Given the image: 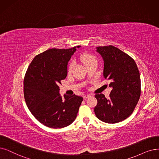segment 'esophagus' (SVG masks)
<instances>
[{
  "label": "esophagus",
  "instance_id": "34e87169",
  "mask_svg": "<svg viewBox=\"0 0 159 159\" xmlns=\"http://www.w3.org/2000/svg\"><path fill=\"white\" fill-rule=\"evenodd\" d=\"M91 96V95L90 94H86V95H84V99H86V98H87L88 97H89Z\"/></svg>",
  "mask_w": 159,
  "mask_h": 159
}]
</instances>
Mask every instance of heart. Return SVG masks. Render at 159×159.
Wrapping results in <instances>:
<instances>
[{"instance_id":"1","label":"heart","mask_w":159,"mask_h":159,"mask_svg":"<svg viewBox=\"0 0 159 159\" xmlns=\"http://www.w3.org/2000/svg\"><path fill=\"white\" fill-rule=\"evenodd\" d=\"M80 60L82 62L84 63V65L85 66L91 64V63L97 62L96 57H95L93 55H92L91 53H87L82 54L80 56ZM74 66V62L73 61H72L70 62V65L68 68V73H70L72 72Z\"/></svg>"}]
</instances>
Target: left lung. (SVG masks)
I'll return each instance as SVG.
<instances>
[{
  "instance_id": "left-lung-1",
  "label": "left lung",
  "mask_w": 159,
  "mask_h": 159,
  "mask_svg": "<svg viewBox=\"0 0 159 159\" xmlns=\"http://www.w3.org/2000/svg\"><path fill=\"white\" fill-rule=\"evenodd\" d=\"M97 52L104 60V78L112 88L110 98L97 94L94 107L97 117L107 123H117L129 117L134 110L141 94L138 68L130 56L113 46H99Z\"/></svg>"
}]
</instances>
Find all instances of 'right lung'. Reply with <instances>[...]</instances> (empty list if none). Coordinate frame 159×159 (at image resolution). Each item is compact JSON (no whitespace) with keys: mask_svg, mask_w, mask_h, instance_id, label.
Here are the masks:
<instances>
[{"mask_svg":"<svg viewBox=\"0 0 159 159\" xmlns=\"http://www.w3.org/2000/svg\"><path fill=\"white\" fill-rule=\"evenodd\" d=\"M75 50V47L46 50L35 57L25 73L23 93L27 106L48 127L61 129L70 125L83 101L75 94L62 98L59 94V84L66 77L68 62Z\"/></svg>","mask_w":159,"mask_h":159,"instance_id":"right-lung-1","label":"right lung"}]
</instances>
